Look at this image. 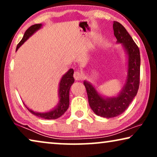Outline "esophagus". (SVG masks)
Instances as JSON below:
<instances>
[{"label": "esophagus", "mask_w": 157, "mask_h": 157, "mask_svg": "<svg viewBox=\"0 0 157 157\" xmlns=\"http://www.w3.org/2000/svg\"><path fill=\"white\" fill-rule=\"evenodd\" d=\"M74 77L75 80H76V81L81 80V78H83V75L81 72H79L78 71H76L74 74Z\"/></svg>", "instance_id": "1"}]
</instances>
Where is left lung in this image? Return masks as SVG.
<instances>
[{
  "label": "left lung",
  "mask_w": 157,
  "mask_h": 157,
  "mask_svg": "<svg viewBox=\"0 0 157 157\" xmlns=\"http://www.w3.org/2000/svg\"><path fill=\"white\" fill-rule=\"evenodd\" d=\"M113 33L118 43H122L127 52L128 76L126 84L117 97L104 98L101 96L91 83L84 81L89 103L96 115L104 118L117 117L128 108L136 95L140 81V52L139 47L125 28L117 21H113Z\"/></svg>",
  "instance_id": "1"
}]
</instances>
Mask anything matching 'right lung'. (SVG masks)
I'll use <instances>...</instances> for the list:
<instances>
[{"mask_svg": "<svg viewBox=\"0 0 157 157\" xmlns=\"http://www.w3.org/2000/svg\"><path fill=\"white\" fill-rule=\"evenodd\" d=\"M41 24H34L30 26L26 31H25L23 37L18 44L17 45L16 51L18 48L33 34L34 32L39 29ZM74 82V69L71 68L64 76L62 77L59 85V97L60 101L59 106H58L53 111H49L47 113H37L34 112L33 111L31 110L29 108H26L31 113L36 117H40L45 119H56L63 114L66 112L69 106V91L71 86Z\"/></svg>", "mask_w": 157, "mask_h": 157, "instance_id": "1", "label": "right lung"}]
</instances>
